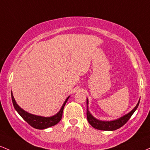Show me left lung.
Returning <instances> with one entry per match:
<instances>
[{
	"label": "left lung",
	"instance_id": "obj_1",
	"mask_svg": "<svg viewBox=\"0 0 150 150\" xmlns=\"http://www.w3.org/2000/svg\"><path fill=\"white\" fill-rule=\"evenodd\" d=\"M140 100V99H139ZM139 100L138 103H137L136 106L129 112L128 113L125 114V115L122 116V117H119V118L115 119V120H100L96 118L88 110V98L86 99V115H87V120L91 125L94 127L95 129H100V130H105V131H112L115 130V129L120 128V127L123 126L129 119L130 118L131 116L134 113V111L137 110V107H138L139 103Z\"/></svg>",
	"mask_w": 150,
	"mask_h": 150
}]
</instances>
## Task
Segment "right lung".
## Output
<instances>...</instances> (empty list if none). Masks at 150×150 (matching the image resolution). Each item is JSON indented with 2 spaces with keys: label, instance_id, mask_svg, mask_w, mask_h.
I'll return each mask as SVG.
<instances>
[{
  "label": "right lung",
  "instance_id": "add662e5",
  "mask_svg": "<svg viewBox=\"0 0 150 150\" xmlns=\"http://www.w3.org/2000/svg\"><path fill=\"white\" fill-rule=\"evenodd\" d=\"M11 98L13 106H14L16 110L30 125H31L32 127H33L34 128L39 129H44L48 128V127H52V126L57 125V124L61 120L62 117V113H63L64 108L65 104H66L67 100H68L69 96L67 98V99L65 100L63 105H62L59 111L57 112V114H55V115L50 116V117H44V116L33 115V114H31L30 113V112L25 111V110H23V108H21L18 105L16 100H15L14 96H13L12 91Z\"/></svg>",
  "mask_w": 150,
  "mask_h": 150
}]
</instances>
